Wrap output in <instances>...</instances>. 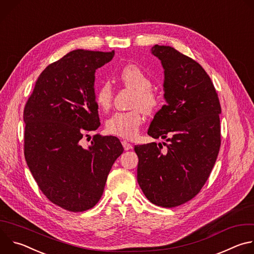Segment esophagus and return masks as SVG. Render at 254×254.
Returning a JSON list of instances; mask_svg holds the SVG:
<instances>
[{
  "instance_id": "34e87169",
  "label": "esophagus",
  "mask_w": 254,
  "mask_h": 254,
  "mask_svg": "<svg viewBox=\"0 0 254 254\" xmlns=\"http://www.w3.org/2000/svg\"><path fill=\"white\" fill-rule=\"evenodd\" d=\"M122 143H123V147H124V149H125L126 151H128V150L132 149V146H131V144H130L129 142H127V140H123V141H122Z\"/></svg>"
}]
</instances>
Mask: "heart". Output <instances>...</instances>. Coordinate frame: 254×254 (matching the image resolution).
I'll use <instances>...</instances> for the list:
<instances>
[{
    "instance_id": "heart-1",
    "label": "heart",
    "mask_w": 254,
    "mask_h": 254,
    "mask_svg": "<svg viewBox=\"0 0 254 254\" xmlns=\"http://www.w3.org/2000/svg\"><path fill=\"white\" fill-rule=\"evenodd\" d=\"M123 83L134 90L131 106L134 108L127 113H116L106 121V130L115 135L132 138L143 123L142 109L146 114L153 113L159 105V97L153 91L150 76L139 66L129 64L120 74ZM95 101L102 111H107L113 102V87L111 83L104 82L95 92ZM142 109L140 110V108Z\"/></svg>"
}]
</instances>
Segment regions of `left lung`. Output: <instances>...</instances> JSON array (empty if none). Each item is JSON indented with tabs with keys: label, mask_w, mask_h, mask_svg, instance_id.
Here are the masks:
<instances>
[{
	"label": "left lung",
	"mask_w": 254,
	"mask_h": 254,
	"mask_svg": "<svg viewBox=\"0 0 254 254\" xmlns=\"http://www.w3.org/2000/svg\"><path fill=\"white\" fill-rule=\"evenodd\" d=\"M151 51L164 68L167 103L148 134L168 143L134 146L137 183L150 202L172 208L193 199L210 176L221 144V106L198 62L170 46L155 45Z\"/></svg>",
	"instance_id": "obj_1"
}]
</instances>
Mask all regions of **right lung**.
<instances>
[{
    "instance_id": "add662e5",
    "label": "right lung",
    "mask_w": 254,
    "mask_h": 254,
    "mask_svg": "<svg viewBox=\"0 0 254 254\" xmlns=\"http://www.w3.org/2000/svg\"><path fill=\"white\" fill-rule=\"evenodd\" d=\"M114 56L115 51L67 53L42 71L24 108L27 165L43 194L67 211L95 206L124 152L113 135H93L88 148L80 143L85 133L100 126L95 70Z\"/></svg>"
}]
</instances>
